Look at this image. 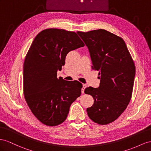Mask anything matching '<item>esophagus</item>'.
<instances>
[{"mask_svg":"<svg viewBox=\"0 0 151 151\" xmlns=\"http://www.w3.org/2000/svg\"><path fill=\"white\" fill-rule=\"evenodd\" d=\"M86 87H87L86 84H83V87H82V94L84 93V90H85V88H86Z\"/></svg>","mask_w":151,"mask_h":151,"instance_id":"34e87169","label":"esophagus"}]
</instances>
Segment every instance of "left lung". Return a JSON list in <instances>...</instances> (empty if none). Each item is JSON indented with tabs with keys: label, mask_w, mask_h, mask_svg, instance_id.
I'll use <instances>...</instances> for the list:
<instances>
[{
	"label": "left lung",
	"mask_w": 151,
	"mask_h": 151,
	"mask_svg": "<svg viewBox=\"0 0 151 151\" xmlns=\"http://www.w3.org/2000/svg\"><path fill=\"white\" fill-rule=\"evenodd\" d=\"M87 45L92 69L99 71L98 88L87 87L85 93L94 99L87 108L88 117L101 125L115 121L126 110L132 96L135 65L122 38L105 29L77 32Z\"/></svg>",
	"instance_id": "1"
}]
</instances>
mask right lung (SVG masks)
I'll return each instance as SVG.
<instances>
[{
    "label": "right lung",
    "instance_id": "1",
    "mask_svg": "<svg viewBox=\"0 0 151 151\" xmlns=\"http://www.w3.org/2000/svg\"><path fill=\"white\" fill-rule=\"evenodd\" d=\"M76 32L46 29L34 38L24 64V94L34 115L45 125L55 126L65 121L69 108L81 95L78 81L57 78L67 54L84 46Z\"/></svg>",
    "mask_w": 151,
    "mask_h": 151
}]
</instances>
